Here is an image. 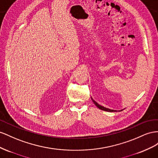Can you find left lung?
<instances>
[{
    "label": "left lung",
    "mask_w": 158,
    "mask_h": 158,
    "mask_svg": "<svg viewBox=\"0 0 158 158\" xmlns=\"http://www.w3.org/2000/svg\"><path fill=\"white\" fill-rule=\"evenodd\" d=\"M92 101H93V102L94 103V105H95L99 109L102 110H105V111H107V112H116V111H117V110H111V109H107V108H105V107H104V106H101L100 105H98L97 102L94 101L93 98H92ZM122 110H119V111H122Z\"/></svg>",
    "instance_id": "8db88e82"
}]
</instances>
